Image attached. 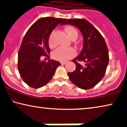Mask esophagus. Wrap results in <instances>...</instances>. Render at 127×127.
I'll list each match as a JSON object with an SVG mask.
<instances>
[{"mask_svg":"<svg viewBox=\"0 0 127 127\" xmlns=\"http://www.w3.org/2000/svg\"><path fill=\"white\" fill-rule=\"evenodd\" d=\"M60 63L61 65H65V64L67 63V61H61Z\"/></svg>","mask_w":127,"mask_h":127,"instance_id":"1","label":"esophagus"}]
</instances>
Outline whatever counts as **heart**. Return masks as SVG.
<instances>
[{
    "label": "heart",
    "instance_id": "obj_1",
    "mask_svg": "<svg viewBox=\"0 0 127 127\" xmlns=\"http://www.w3.org/2000/svg\"><path fill=\"white\" fill-rule=\"evenodd\" d=\"M65 30L67 32L68 35L72 39H76L78 38V32L77 30L72 26H67L65 28ZM54 33L55 31H53L48 38V44L49 47L53 48L57 45V44L54 39ZM76 51L72 48L59 47L52 52V57L56 60L65 61L75 56Z\"/></svg>",
    "mask_w": 127,
    "mask_h": 127
}]
</instances>
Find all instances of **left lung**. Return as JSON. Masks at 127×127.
<instances>
[{
    "mask_svg": "<svg viewBox=\"0 0 127 127\" xmlns=\"http://www.w3.org/2000/svg\"><path fill=\"white\" fill-rule=\"evenodd\" d=\"M64 24L78 28L83 37V47L79 55L72 60L75 71L67 73L72 83L79 88L87 90L99 83L106 73L109 61L108 48L100 32L88 20L68 19ZM84 62L85 66L78 62Z\"/></svg>",
    "mask_w": 127,
    "mask_h": 127,
    "instance_id": "left-lung-1",
    "label": "left lung"
}]
</instances>
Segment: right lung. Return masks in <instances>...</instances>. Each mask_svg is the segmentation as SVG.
<instances>
[{"label":"right lung","instance_id":"1","mask_svg":"<svg viewBox=\"0 0 127 127\" xmlns=\"http://www.w3.org/2000/svg\"><path fill=\"white\" fill-rule=\"evenodd\" d=\"M65 19L52 17L38 20L30 27L23 39L18 53V70L28 86L38 89L52 79L60 62L49 60L41 61L42 57H49L48 38L59 24H64Z\"/></svg>","mask_w":127,"mask_h":127}]
</instances>
